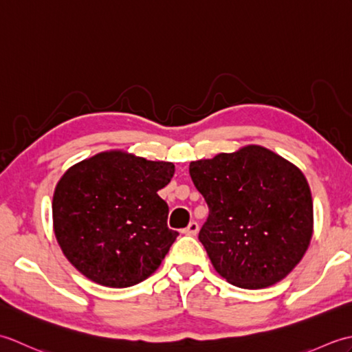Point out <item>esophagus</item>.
<instances>
[{
  "instance_id": "esophagus-1",
  "label": "esophagus",
  "mask_w": 352,
  "mask_h": 352,
  "mask_svg": "<svg viewBox=\"0 0 352 352\" xmlns=\"http://www.w3.org/2000/svg\"><path fill=\"white\" fill-rule=\"evenodd\" d=\"M198 230H199V226H198V223H197L195 221H192V222L189 223V226L183 230V233H184V234H188V236H197Z\"/></svg>"
}]
</instances>
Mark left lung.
<instances>
[{"instance_id": "obj_1", "label": "left lung", "mask_w": 352, "mask_h": 352, "mask_svg": "<svg viewBox=\"0 0 352 352\" xmlns=\"http://www.w3.org/2000/svg\"><path fill=\"white\" fill-rule=\"evenodd\" d=\"M189 174L208 206L198 239L222 278L265 289L287 276L313 234L307 178L260 145L190 162Z\"/></svg>"}]
</instances>
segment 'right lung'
<instances>
[{
	"mask_svg": "<svg viewBox=\"0 0 352 352\" xmlns=\"http://www.w3.org/2000/svg\"><path fill=\"white\" fill-rule=\"evenodd\" d=\"M174 172V163L121 149L66 170L52 197V228L69 263L91 281L118 289L155 272L178 236L157 195Z\"/></svg>",
	"mask_w": 352,
	"mask_h": 352,
	"instance_id": "add662e5",
	"label": "right lung"
}]
</instances>
